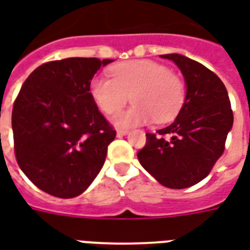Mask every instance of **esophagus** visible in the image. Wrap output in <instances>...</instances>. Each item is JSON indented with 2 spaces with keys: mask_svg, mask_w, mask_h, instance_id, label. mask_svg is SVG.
<instances>
[{
  "mask_svg": "<svg viewBox=\"0 0 250 250\" xmlns=\"http://www.w3.org/2000/svg\"><path fill=\"white\" fill-rule=\"evenodd\" d=\"M125 134H128V130H125V128H120V130H118V135L119 136H123L125 135Z\"/></svg>",
  "mask_w": 250,
  "mask_h": 250,
  "instance_id": "1",
  "label": "esophagus"
}]
</instances>
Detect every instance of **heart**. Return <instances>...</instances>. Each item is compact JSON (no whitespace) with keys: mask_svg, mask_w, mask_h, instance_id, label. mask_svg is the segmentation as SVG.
<instances>
[{"mask_svg":"<svg viewBox=\"0 0 250 250\" xmlns=\"http://www.w3.org/2000/svg\"><path fill=\"white\" fill-rule=\"evenodd\" d=\"M109 77H95L91 96L104 114L116 115L130 98L134 105L114 119L118 125L167 123L182 109L186 84L182 77L161 62L134 60L114 66Z\"/></svg>","mask_w":250,"mask_h":250,"instance_id":"b5f03b06","label":"heart"}]
</instances>
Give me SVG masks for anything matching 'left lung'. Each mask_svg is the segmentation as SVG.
<instances>
[{
  "instance_id": "8db88e82",
  "label": "left lung",
  "mask_w": 250,
  "mask_h": 250,
  "mask_svg": "<svg viewBox=\"0 0 250 250\" xmlns=\"http://www.w3.org/2000/svg\"><path fill=\"white\" fill-rule=\"evenodd\" d=\"M182 71L188 92L177 119L146 132L138 151L143 167L163 186L186 188L208 177L224 154L233 111L224 83L201 62L182 55H162Z\"/></svg>"
}]
</instances>
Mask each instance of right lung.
Returning <instances> with one entry per match:
<instances>
[{
    "label": "right lung",
    "mask_w": 250,
    "mask_h": 250,
    "mask_svg": "<svg viewBox=\"0 0 250 250\" xmlns=\"http://www.w3.org/2000/svg\"><path fill=\"white\" fill-rule=\"evenodd\" d=\"M112 60L69 57L37 66L12 111L14 154L32 184L59 198H73L103 167L116 131L99 111L89 88Z\"/></svg>",
    "instance_id": "add662e5"
}]
</instances>
